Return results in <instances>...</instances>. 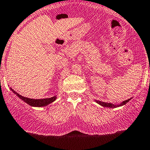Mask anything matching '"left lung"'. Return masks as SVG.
Wrapping results in <instances>:
<instances>
[{"mask_svg":"<svg viewBox=\"0 0 150 150\" xmlns=\"http://www.w3.org/2000/svg\"><path fill=\"white\" fill-rule=\"evenodd\" d=\"M129 100H130V98H129V99H127V100L124 101V102H122V103L120 104V105H114V104L101 102V101H98V100H96V102H97L98 105H102V106H103V107H107V108H117V107H119V106H122V105H125V104L127 103Z\"/></svg>","mask_w":150,"mask_h":150,"instance_id":"1","label":"left lung"}]
</instances>
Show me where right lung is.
<instances>
[{"instance_id":"add662e5","label":"right lung","mask_w":150,"mask_h":150,"mask_svg":"<svg viewBox=\"0 0 150 150\" xmlns=\"http://www.w3.org/2000/svg\"><path fill=\"white\" fill-rule=\"evenodd\" d=\"M11 89L12 91L16 94L18 97H19L21 100H23L24 102H26L27 104H28L29 105L32 106V107H44V106H46L48 104H51L52 102H53L54 101H55V99L57 98L56 96L53 97H51V98H42V99H33V98H27V97H24L21 95L18 94L17 92L15 91L14 90Z\"/></svg>"}]
</instances>
